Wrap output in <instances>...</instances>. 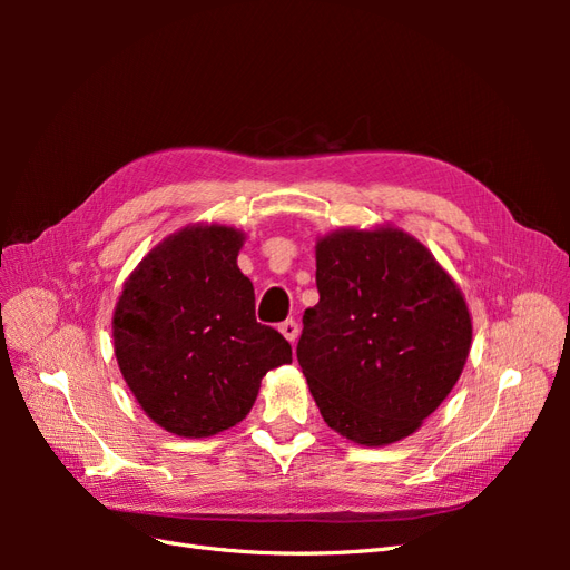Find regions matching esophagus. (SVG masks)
<instances>
[{"instance_id":"esophagus-1","label":"esophagus","mask_w":570,"mask_h":570,"mask_svg":"<svg viewBox=\"0 0 570 570\" xmlns=\"http://www.w3.org/2000/svg\"><path fill=\"white\" fill-rule=\"evenodd\" d=\"M278 331L283 333V337H285L289 344H295V342H297V335H299V325H297V321H292V318H289V321H283Z\"/></svg>"}]
</instances>
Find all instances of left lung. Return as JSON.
Instances as JSON below:
<instances>
[{
    "label": "left lung",
    "mask_w": 570,
    "mask_h": 570,
    "mask_svg": "<svg viewBox=\"0 0 570 570\" xmlns=\"http://www.w3.org/2000/svg\"><path fill=\"white\" fill-rule=\"evenodd\" d=\"M316 287L297 361L323 421L364 446L416 433L471 352L450 273L400 228H342L316 243Z\"/></svg>",
    "instance_id": "obj_1"
}]
</instances>
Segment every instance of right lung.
<instances>
[{
  "label": "right lung",
  "mask_w": 570,
  "mask_h": 570,
  "mask_svg": "<svg viewBox=\"0 0 570 570\" xmlns=\"http://www.w3.org/2000/svg\"><path fill=\"white\" fill-rule=\"evenodd\" d=\"M245 233L187 226L128 275L114 308V352L137 404L180 438H212L252 411L262 377L292 364L289 342L256 323L237 268Z\"/></svg>",
  "instance_id": "right-lung-1"
}]
</instances>
